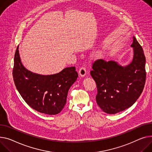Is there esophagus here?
<instances>
[{"instance_id":"obj_1","label":"esophagus","mask_w":152,"mask_h":152,"mask_svg":"<svg viewBox=\"0 0 152 152\" xmlns=\"http://www.w3.org/2000/svg\"><path fill=\"white\" fill-rule=\"evenodd\" d=\"M79 75L81 77H84L87 74V71L86 69L84 66H80L79 70Z\"/></svg>"}]
</instances>
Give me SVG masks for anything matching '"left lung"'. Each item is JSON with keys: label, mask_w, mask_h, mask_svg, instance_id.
<instances>
[{"label": "left lung", "mask_w": 152, "mask_h": 152, "mask_svg": "<svg viewBox=\"0 0 152 152\" xmlns=\"http://www.w3.org/2000/svg\"><path fill=\"white\" fill-rule=\"evenodd\" d=\"M133 61L126 66L115 62L97 59L92 64L90 75L97 87L96 101L104 113L114 114L131 107L142 94L146 79L144 50L133 37Z\"/></svg>", "instance_id": "8db88e82"}]
</instances>
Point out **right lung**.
<instances>
[{
    "instance_id": "right-lung-1",
    "label": "right lung",
    "mask_w": 152,
    "mask_h": 152,
    "mask_svg": "<svg viewBox=\"0 0 152 152\" xmlns=\"http://www.w3.org/2000/svg\"><path fill=\"white\" fill-rule=\"evenodd\" d=\"M77 77L75 66L48 76L30 72L22 65L18 46L16 48L13 69L15 84L26 103L38 112L58 114L65 106L68 90Z\"/></svg>"
}]
</instances>
